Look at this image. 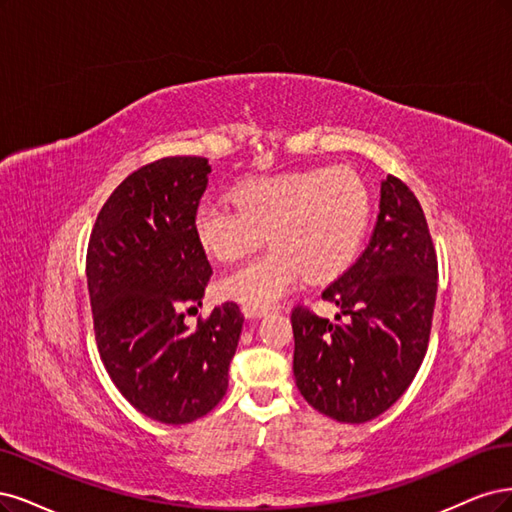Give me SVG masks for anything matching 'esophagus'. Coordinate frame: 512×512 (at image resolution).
<instances>
[{"instance_id":"1","label":"esophagus","mask_w":512,"mask_h":512,"mask_svg":"<svg viewBox=\"0 0 512 512\" xmlns=\"http://www.w3.org/2000/svg\"><path fill=\"white\" fill-rule=\"evenodd\" d=\"M242 312H244L246 319H259V317L268 315L266 308H257V306H249V304L242 306Z\"/></svg>"}]
</instances>
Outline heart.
Returning a JSON list of instances; mask_svg holds the SVG:
<instances>
[{"label":"heart","mask_w":512,"mask_h":512,"mask_svg":"<svg viewBox=\"0 0 512 512\" xmlns=\"http://www.w3.org/2000/svg\"><path fill=\"white\" fill-rule=\"evenodd\" d=\"M232 200L195 208L193 234L221 261L253 253L268 234L272 251L227 272L219 293L257 308L274 306L302 276L323 283L355 259L370 221V193L349 168H315L249 180Z\"/></svg>","instance_id":"obj_1"}]
</instances>
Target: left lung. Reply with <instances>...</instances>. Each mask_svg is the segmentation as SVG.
Wrapping results in <instances>:
<instances>
[{
    "instance_id": "left-lung-1",
    "label": "left lung",
    "mask_w": 512,
    "mask_h": 512,
    "mask_svg": "<svg viewBox=\"0 0 512 512\" xmlns=\"http://www.w3.org/2000/svg\"><path fill=\"white\" fill-rule=\"evenodd\" d=\"M378 208L366 251L321 295L340 308L336 321L306 306L291 312L295 385L342 423H366L398 402L430 342L438 261L423 208L391 174Z\"/></svg>"
}]
</instances>
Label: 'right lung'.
Instances as JSON below:
<instances>
[{
    "mask_svg": "<svg viewBox=\"0 0 512 512\" xmlns=\"http://www.w3.org/2000/svg\"><path fill=\"white\" fill-rule=\"evenodd\" d=\"M204 157H166L129 174L93 225L87 285L104 366L123 398L168 425L204 417L227 391L244 317L225 302L195 329L212 268L193 234Z\"/></svg>",
    "mask_w": 512,
    "mask_h": 512,
    "instance_id": "1",
    "label": "right lung"
}]
</instances>
